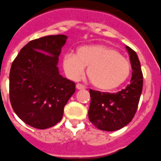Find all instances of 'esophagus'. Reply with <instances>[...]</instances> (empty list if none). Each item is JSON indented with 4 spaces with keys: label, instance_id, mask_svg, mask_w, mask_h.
Returning a JSON list of instances; mask_svg holds the SVG:
<instances>
[{
    "label": "esophagus",
    "instance_id": "obj_1",
    "mask_svg": "<svg viewBox=\"0 0 161 161\" xmlns=\"http://www.w3.org/2000/svg\"><path fill=\"white\" fill-rule=\"evenodd\" d=\"M76 88L78 90H82V89H85V86H83L80 83H77L76 84Z\"/></svg>",
    "mask_w": 161,
    "mask_h": 161
}]
</instances>
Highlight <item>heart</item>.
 <instances>
[{"label":"heart","mask_w":161,"mask_h":161,"mask_svg":"<svg viewBox=\"0 0 161 161\" xmlns=\"http://www.w3.org/2000/svg\"><path fill=\"white\" fill-rule=\"evenodd\" d=\"M67 75L77 80L87 67L86 75L92 86L103 91H110L127 80L131 71L130 62L113 48L102 44L80 47L75 54L63 57Z\"/></svg>","instance_id":"obj_1"}]
</instances>
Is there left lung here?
Masks as SVG:
<instances>
[{"mask_svg": "<svg viewBox=\"0 0 161 161\" xmlns=\"http://www.w3.org/2000/svg\"><path fill=\"white\" fill-rule=\"evenodd\" d=\"M126 49L132 68L130 84L117 93L89 90L91 96L89 120L101 130H120L131 122L137 111L142 91L143 75L136 53L129 46Z\"/></svg>", "mask_w": 161, "mask_h": 161, "instance_id": "1", "label": "left lung"}]
</instances>
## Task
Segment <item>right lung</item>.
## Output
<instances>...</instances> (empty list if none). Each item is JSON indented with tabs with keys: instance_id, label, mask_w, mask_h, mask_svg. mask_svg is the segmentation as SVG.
I'll list each match as a JSON object with an SVG mask.
<instances>
[{
	"instance_id": "add662e5",
	"label": "right lung",
	"mask_w": 161,
	"mask_h": 161,
	"mask_svg": "<svg viewBox=\"0 0 161 161\" xmlns=\"http://www.w3.org/2000/svg\"><path fill=\"white\" fill-rule=\"evenodd\" d=\"M67 38L50 35L30 41L12 63L10 103L19 118L31 127L44 130L56 125L75 92V82L63 78L56 66Z\"/></svg>"
}]
</instances>
